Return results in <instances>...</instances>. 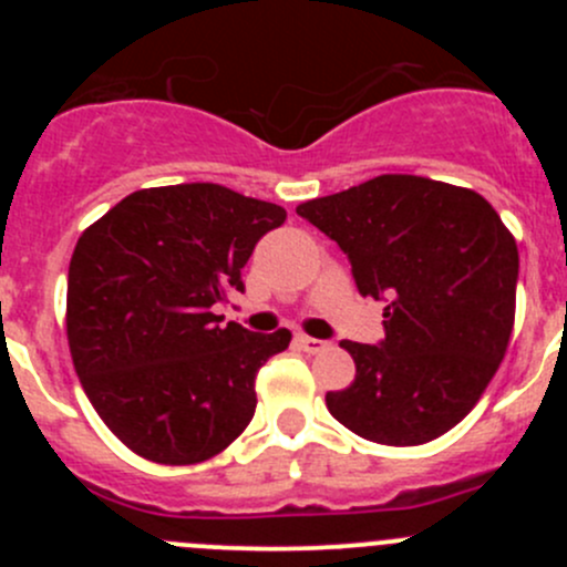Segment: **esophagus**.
<instances>
[{"label":"esophagus","mask_w":567,"mask_h":567,"mask_svg":"<svg viewBox=\"0 0 567 567\" xmlns=\"http://www.w3.org/2000/svg\"><path fill=\"white\" fill-rule=\"evenodd\" d=\"M296 342H299V348H305L307 353H318V351H323L326 346H329L326 340H318V337H307V334L296 337Z\"/></svg>","instance_id":"esophagus-1"}]
</instances>
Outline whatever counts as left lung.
I'll list each match as a JSON object with an SVG mask.
<instances>
[{"label":"left lung","instance_id":"left-lung-1","mask_svg":"<svg viewBox=\"0 0 567 567\" xmlns=\"http://www.w3.org/2000/svg\"><path fill=\"white\" fill-rule=\"evenodd\" d=\"M351 260L362 296L386 301L379 346L342 340L357 364L326 409L390 447L455 427L491 384L516 320L518 247L485 197L420 175H379L296 208Z\"/></svg>","mask_w":567,"mask_h":567}]
</instances>
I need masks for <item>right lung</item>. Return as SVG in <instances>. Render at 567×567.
<instances>
[{"mask_svg":"<svg viewBox=\"0 0 567 567\" xmlns=\"http://www.w3.org/2000/svg\"><path fill=\"white\" fill-rule=\"evenodd\" d=\"M285 208L219 183L140 188L79 238L68 268V346L109 431L164 466L208 461L255 416L257 370L290 331L221 326L255 244Z\"/></svg>","mask_w":567,"mask_h":567,"instance_id":"right-lung-1","label":"right lung"}]
</instances>
